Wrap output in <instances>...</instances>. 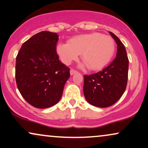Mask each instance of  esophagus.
<instances>
[{
	"label": "esophagus",
	"instance_id": "34e87169",
	"mask_svg": "<svg viewBox=\"0 0 148 148\" xmlns=\"http://www.w3.org/2000/svg\"><path fill=\"white\" fill-rule=\"evenodd\" d=\"M76 72H77V71L74 70V69H71V70H70V74H71V75H73V74H76Z\"/></svg>",
	"mask_w": 148,
	"mask_h": 148
}]
</instances>
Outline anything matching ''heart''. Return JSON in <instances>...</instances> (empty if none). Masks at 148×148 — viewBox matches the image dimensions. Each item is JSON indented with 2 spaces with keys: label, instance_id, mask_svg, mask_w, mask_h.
<instances>
[{
  "label": "heart",
  "instance_id": "heart-1",
  "mask_svg": "<svg viewBox=\"0 0 148 148\" xmlns=\"http://www.w3.org/2000/svg\"><path fill=\"white\" fill-rule=\"evenodd\" d=\"M115 44L108 35L100 33H91L77 35L68 43H59L57 52L61 61L65 65H70L76 61L78 56L91 70L98 71L104 68L114 55Z\"/></svg>",
  "mask_w": 148,
  "mask_h": 148
}]
</instances>
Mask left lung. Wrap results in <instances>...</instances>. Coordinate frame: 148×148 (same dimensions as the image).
I'll return each mask as SVG.
<instances>
[{
	"mask_svg": "<svg viewBox=\"0 0 148 148\" xmlns=\"http://www.w3.org/2000/svg\"><path fill=\"white\" fill-rule=\"evenodd\" d=\"M117 52L115 59L102 71L84 75L83 92L91 105L105 108L119 100L126 90L128 74V58L124 45L112 32Z\"/></svg>",
	"mask_w": 148,
	"mask_h": 148,
	"instance_id": "left-lung-1",
	"label": "left lung"
}]
</instances>
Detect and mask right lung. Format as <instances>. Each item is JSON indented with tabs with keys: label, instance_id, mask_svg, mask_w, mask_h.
<instances>
[{
	"label": "right lung",
	"instance_id": "add662e5",
	"mask_svg": "<svg viewBox=\"0 0 148 148\" xmlns=\"http://www.w3.org/2000/svg\"><path fill=\"white\" fill-rule=\"evenodd\" d=\"M56 33L42 31L22 44L16 57V80L28 103L38 108L54 106L63 94L70 68L59 61Z\"/></svg>",
	"mask_w": 148,
	"mask_h": 148
}]
</instances>
